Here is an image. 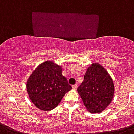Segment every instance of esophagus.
<instances>
[{
	"mask_svg": "<svg viewBox=\"0 0 134 134\" xmlns=\"http://www.w3.org/2000/svg\"><path fill=\"white\" fill-rule=\"evenodd\" d=\"M72 88L74 90H76V88H77V85H76V84H75V85H73V86H72Z\"/></svg>",
	"mask_w": 134,
	"mask_h": 134,
	"instance_id": "34e87169",
	"label": "esophagus"
}]
</instances>
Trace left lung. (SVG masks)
I'll return each instance as SVG.
<instances>
[{
  "instance_id": "left-lung-1",
  "label": "left lung",
  "mask_w": 134,
  "mask_h": 134,
  "mask_svg": "<svg viewBox=\"0 0 134 134\" xmlns=\"http://www.w3.org/2000/svg\"><path fill=\"white\" fill-rule=\"evenodd\" d=\"M77 93L88 112L92 114L100 113L113 99V80L103 66L93 63L86 69L84 81L77 88Z\"/></svg>"
}]
</instances>
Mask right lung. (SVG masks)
<instances>
[{
    "mask_svg": "<svg viewBox=\"0 0 134 134\" xmlns=\"http://www.w3.org/2000/svg\"><path fill=\"white\" fill-rule=\"evenodd\" d=\"M26 86L32 103L43 111L54 109L65 93L72 89L62 75L61 66L52 60L39 64L27 80Z\"/></svg>",
    "mask_w": 134,
    "mask_h": 134,
    "instance_id": "right-lung-1",
    "label": "right lung"
}]
</instances>
